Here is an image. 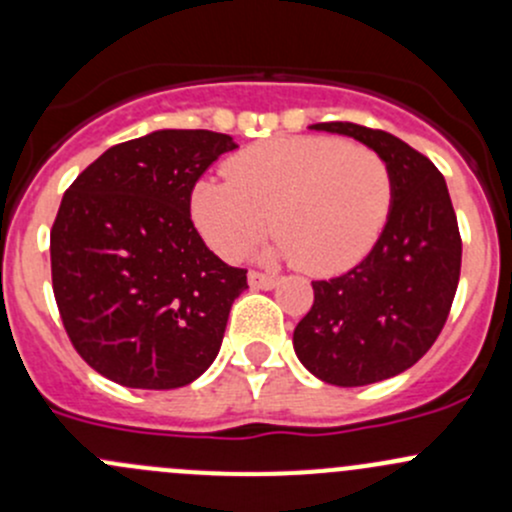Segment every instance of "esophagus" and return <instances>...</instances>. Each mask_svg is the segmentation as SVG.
I'll use <instances>...</instances> for the list:
<instances>
[{
	"mask_svg": "<svg viewBox=\"0 0 512 512\" xmlns=\"http://www.w3.org/2000/svg\"><path fill=\"white\" fill-rule=\"evenodd\" d=\"M247 282H250V287H255V289H275L277 287V277L262 275V272H250V275H247Z\"/></svg>",
	"mask_w": 512,
	"mask_h": 512,
	"instance_id": "obj_1",
	"label": "esophagus"
}]
</instances>
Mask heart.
<instances>
[{"label": "heart", "mask_w": 512, "mask_h": 512, "mask_svg": "<svg viewBox=\"0 0 512 512\" xmlns=\"http://www.w3.org/2000/svg\"><path fill=\"white\" fill-rule=\"evenodd\" d=\"M205 178L190 210L205 240L227 260L267 230V260H294L312 275L356 265L384 230L394 200L389 163L371 148L332 136H280L255 143Z\"/></svg>", "instance_id": "obj_1"}]
</instances>
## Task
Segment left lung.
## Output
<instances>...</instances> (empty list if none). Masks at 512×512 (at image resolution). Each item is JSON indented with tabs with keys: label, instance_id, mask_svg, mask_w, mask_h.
Segmentation results:
<instances>
[{
	"label": "left lung",
	"instance_id": "1",
	"mask_svg": "<svg viewBox=\"0 0 512 512\" xmlns=\"http://www.w3.org/2000/svg\"><path fill=\"white\" fill-rule=\"evenodd\" d=\"M379 153L394 180L391 213L369 255L312 282L314 304L294 329L304 369L334 386H366L411 369L446 324L461 277V235L446 180L409 143L356 123H314Z\"/></svg>",
	"mask_w": 512,
	"mask_h": 512
}]
</instances>
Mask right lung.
I'll list each match as a JSON object with an SVG mask.
<instances>
[{
    "label": "right lung",
    "instance_id": "add662e5",
    "mask_svg": "<svg viewBox=\"0 0 512 512\" xmlns=\"http://www.w3.org/2000/svg\"><path fill=\"white\" fill-rule=\"evenodd\" d=\"M237 143L163 128L98 156L61 198L51 285L81 359L128 389H178L223 344L247 270L208 250L190 220L200 175Z\"/></svg>",
    "mask_w": 512,
    "mask_h": 512
}]
</instances>
